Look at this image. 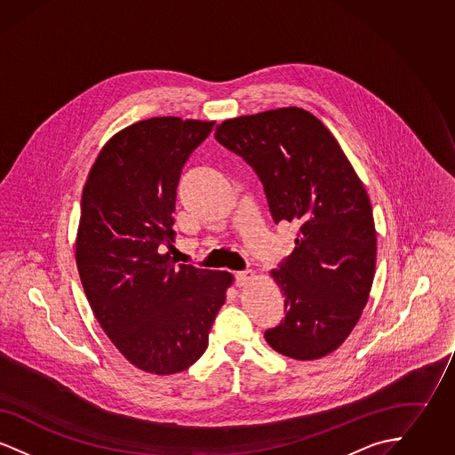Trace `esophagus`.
Returning a JSON list of instances; mask_svg holds the SVG:
<instances>
[{
  "label": "esophagus",
  "mask_w": 455,
  "mask_h": 455,
  "mask_svg": "<svg viewBox=\"0 0 455 455\" xmlns=\"http://www.w3.org/2000/svg\"><path fill=\"white\" fill-rule=\"evenodd\" d=\"M256 280V273L254 271H240L235 275V282H237L238 286H247V284H251V283Z\"/></svg>",
  "instance_id": "1"
}]
</instances>
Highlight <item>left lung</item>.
Returning a JSON list of instances; mask_svg holds the SVG:
<instances>
[{"label":"left lung","instance_id":"obj_1","mask_svg":"<svg viewBox=\"0 0 455 455\" xmlns=\"http://www.w3.org/2000/svg\"><path fill=\"white\" fill-rule=\"evenodd\" d=\"M215 138L258 172L275 223L300 225L293 252L269 271L286 314L264 338L288 358H323L347 341L370 297L377 230L367 189L332 132L305 108L225 119Z\"/></svg>","mask_w":455,"mask_h":455}]
</instances>
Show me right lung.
<instances>
[{"instance_id":"right-lung-1","label":"right lung","mask_w":455,"mask_h":455,"mask_svg":"<svg viewBox=\"0 0 455 455\" xmlns=\"http://www.w3.org/2000/svg\"><path fill=\"white\" fill-rule=\"evenodd\" d=\"M213 124L165 116L116 132L82 195L75 259L90 308L131 365L153 375L195 365L234 283L171 256L180 171Z\"/></svg>"}]
</instances>
